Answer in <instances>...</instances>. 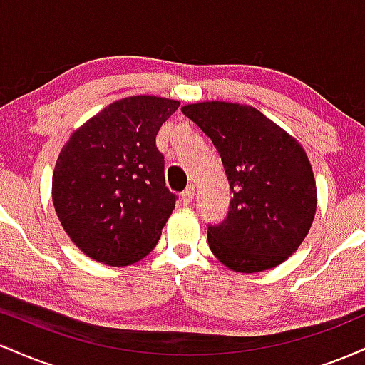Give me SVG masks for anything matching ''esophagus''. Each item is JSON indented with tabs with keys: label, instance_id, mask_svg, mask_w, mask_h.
<instances>
[{
	"label": "esophagus",
	"instance_id": "34e87169",
	"mask_svg": "<svg viewBox=\"0 0 365 365\" xmlns=\"http://www.w3.org/2000/svg\"><path fill=\"white\" fill-rule=\"evenodd\" d=\"M194 195H195V187L190 185L187 188L185 192H182V200L183 204H190L192 200H194Z\"/></svg>",
	"mask_w": 365,
	"mask_h": 365
}]
</instances>
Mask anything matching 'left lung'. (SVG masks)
I'll list each match as a JSON object with an SVG mask.
<instances>
[{
  "instance_id": "1",
  "label": "left lung",
  "mask_w": 365,
  "mask_h": 365,
  "mask_svg": "<svg viewBox=\"0 0 365 365\" xmlns=\"http://www.w3.org/2000/svg\"><path fill=\"white\" fill-rule=\"evenodd\" d=\"M183 115L212 140L233 192L209 249L235 273H261L287 261L311 230L317 207L312 166L300 142L249 104H185Z\"/></svg>"
}]
</instances>
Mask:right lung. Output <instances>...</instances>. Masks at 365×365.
<instances>
[{
  "instance_id": "1",
  "label": "right lung",
  "mask_w": 365,
  "mask_h": 365,
  "mask_svg": "<svg viewBox=\"0 0 365 365\" xmlns=\"http://www.w3.org/2000/svg\"><path fill=\"white\" fill-rule=\"evenodd\" d=\"M178 106L148 94L118 99L61 148L53 171L54 211L87 257L130 266L156 247L175 209L156 135Z\"/></svg>"
}]
</instances>
